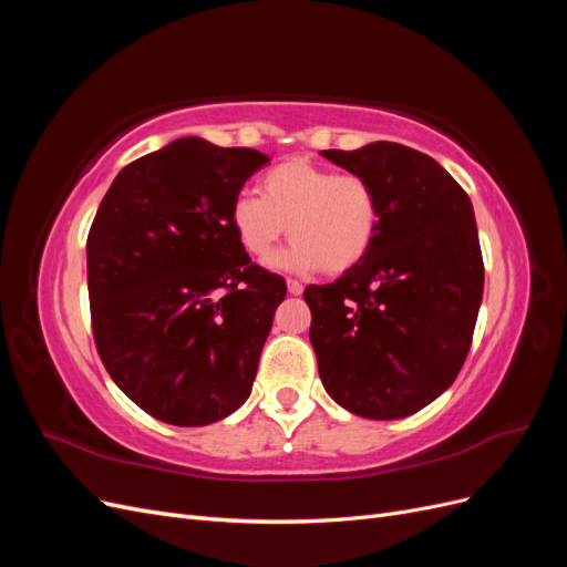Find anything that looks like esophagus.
<instances>
[{
  "mask_svg": "<svg viewBox=\"0 0 567 567\" xmlns=\"http://www.w3.org/2000/svg\"><path fill=\"white\" fill-rule=\"evenodd\" d=\"M286 286H288V293H290V296H302V284H300V281L288 279Z\"/></svg>",
  "mask_w": 567,
  "mask_h": 567,
  "instance_id": "esophagus-1",
  "label": "esophagus"
}]
</instances>
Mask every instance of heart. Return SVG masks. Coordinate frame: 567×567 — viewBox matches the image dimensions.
Wrapping results in <instances>:
<instances>
[{"label": "heart", "mask_w": 567, "mask_h": 567, "mask_svg": "<svg viewBox=\"0 0 567 567\" xmlns=\"http://www.w3.org/2000/svg\"><path fill=\"white\" fill-rule=\"evenodd\" d=\"M241 248L265 260L290 234L293 246L274 257L284 271L342 274L371 250L381 225L373 184L362 175H338L307 158H288L262 175L260 196L238 194L229 210Z\"/></svg>", "instance_id": "1"}]
</instances>
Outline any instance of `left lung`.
<instances>
[{
	"instance_id": "1",
	"label": "left lung",
	"mask_w": 567,
	"mask_h": 567,
	"mask_svg": "<svg viewBox=\"0 0 567 567\" xmlns=\"http://www.w3.org/2000/svg\"><path fill=\"white\" fill-rule=\"evenodd\" d=\"M321 153L367 177L381 205L364 260L305 288L321 383L357 416L404 419L437 400L466 362L485 286L473 205L447 169L409 146Z\"/></svg>"
}]
</instances>
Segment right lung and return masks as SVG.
<instances>
[{
    "label": "right lung",
    "instance_id": "1",
    "mask_svg": "<svg viewBox=\"0 0 567 567\" xmlns=\"http://www.w3.org/2000/svg\"><path fill=\"white\" fill-rule=\"evenodd\" d=\"M269 158L182 136L117 173L87 236L92 331L113 383L173 425L252 390L286 281L250 262L229 210Z\"/></svg>",
    "mask_w": 567,
    "mask_h": 567
}]
</instances>
